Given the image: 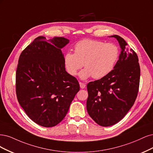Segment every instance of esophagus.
<instances>
[{"mask_svg":"<svg viewBox=\"0 0 153 153\" xmlns=\"http://www.w3.org/2000/svg\"><path fill=\"white\" fill-rule=\"evenodd\" d=\"M79 85H80V88H81V89H84V88H86V85L85 83L79 82Z\"/></svg>","mask_w":153,"mask_h":153,"instance_id":"esophagus-1","label":"esophagus"}]
</instances>
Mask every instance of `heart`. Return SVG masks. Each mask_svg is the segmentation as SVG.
Returning <instances> with one entry per match:
<instances>
[{
	"mask_svg": "<svg viewBox=\"0 0 153 153\" xmlns=\"http://www.w3.org/2000/svg\"><path fill=\"white\" fill-rule=\"evenodd\" d=\"M119 56V48L114 44L86 39L75 44L74 53L68 51L64 55L63 63L71 76H76L84 65L85 68L79 73L81 79L93 76L99 79L113 71Z\"/></svg>",
	"mask_w": 153,
	"mask_h": 153,
	"instance_id": "b5f03b06",
	"label": "heart"
}]
</instances>
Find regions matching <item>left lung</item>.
<instances>
[{"label": "left lung", "mask_w": 153, "mask_h": 153, "mask_svg": "<svg viewBox=\"0 0 153 153\" xmlns=\"http://www.w3.org/2000/svg\"><path fill=\"white\" fill-rule=\"evenodd\" d=\"M121 53L114 68L105 77L88 84L86 108L98 125L109 126L121 120L131 109L139 91L140 69L139 58L126 41L113 35Z\"/></svg>", "instance_id": "left-lung-1"}]
</instances>
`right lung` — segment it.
I'll list each match as a JSON object with an SVG mask.
<instances>
[{"instance_id":"1","label":"right lung","mask_w":153,"mask_h":153,"mask_svg":"<svg viewBox=\"0 0 153 153\" xmlns=\"http://www.w3.org/2000/svg\"><path fill=\"white\" fill-rule=\"evenodd\" d=\"M64 37H38L19 58L16 73L18 100L27 115L39 125L53 127L60 123L79 90L76 78L65 71L61 49Z\"/></svg>"}]
</instances>
